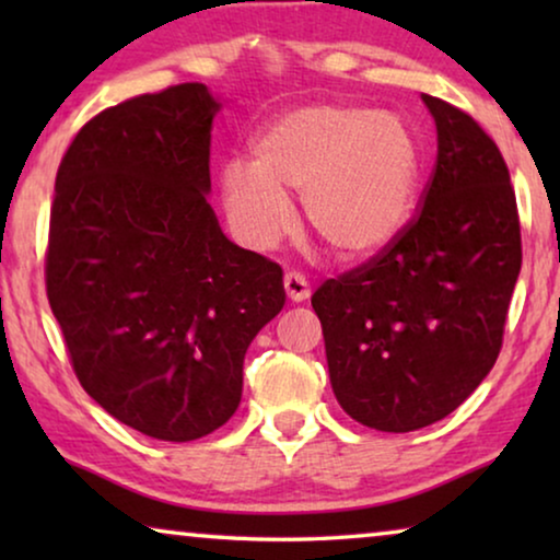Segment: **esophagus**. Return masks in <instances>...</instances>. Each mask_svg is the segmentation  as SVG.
<instances>
[{
    "instance_id": "esophagus-1",
    "label": "esophagus",
    "mask_w": 560,
    "mask_h": 560,
    "mask_svg": "<svg viewBox=\"0 0 560 560\" xmlns=\"http://www.w3.org/2000/svg\"><path fill=\"white\" fill-rule=\"evenodd\" d=\"M282 285H285V293L293 303H303L311 298V285L301 272H288L285 280H282Z\"/></svg>"
}]
</instances>
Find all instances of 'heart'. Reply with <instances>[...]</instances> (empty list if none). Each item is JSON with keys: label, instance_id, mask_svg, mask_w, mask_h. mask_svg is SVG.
Listing matches in <instances>:
<instances>
[{"label": "heart", "instance_id": "obj_1", "mask_svg": "<svg viewBox=\"0 0 560 560\" xmlns=\"http://www.w3.org/2000/svg\"><path fill=\"white\" fill-rule=\"evenodd\" d=\"M418 148L400 117L349 104L280 114L257 137L255 163L229 160L221 196L252 249L278 247L295 226L288 194H301L313 234L339 257H370L408 224Z\"/></svg>", "mask_w": 560, "mask_h": 560}]
</instances>
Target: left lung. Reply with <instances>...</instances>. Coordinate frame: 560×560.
<instances>
[{
    "label": "left lung",
    "mask_w": 560,
    "mask_h": 560,
    "mask_svg": "<svg viewBox=\"0 0 560 560\" xmlns=\"http://www.w3.org/2000/svg\"><path fill=\"white\" fill-rule=\"evenodd\" d=\"M423 102L439 155L420 211L377 257L311 298L336 400L385 433L431 425L481 385L523 265L500 148L466 112L428 94Z\"/></svg>",
    "instance_id": "8db88e82"
}]
</instances>
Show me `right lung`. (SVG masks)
Here are the masks:
<instances>
[{"mask_svg": "<svg viewBox=\"0 0 560 560\" xmlns=\"http://www.w3.org/2000/svg\"><path fill=\"white\" fill-rule=\"evenodd\" d=\"M219 106L203 83L127 98L81 127L56 175L45 288L73 372L158 441L234 416L244 354L285 305L282 267L229 242L206 201Z\"/></svg>", "mask_w": 560, "mask_h": 560, "instance_id": "1", "label": "right lung"}]
</instances>
